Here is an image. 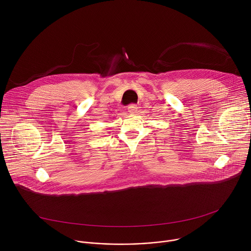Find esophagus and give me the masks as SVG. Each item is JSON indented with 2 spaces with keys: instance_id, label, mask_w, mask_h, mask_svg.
<instances>
[{
  "instance_id": "34e87169",
  "label": "esophagus",
  "mask_w": 251,
  "mask_h": 251,
  "mask_svg": "<svg viewBox=\"0 0 251 251\" xmlns=\"http://www.w3.org/2000/svg\"><path fill=\"white\" fill-rule=\"evenodd\" d=\"M137 108H138L137 105H135V104H130V105H128V107H127V110H128L129 113L135 114L136 111H137Z\"/></svg>"
}]
</instances>
